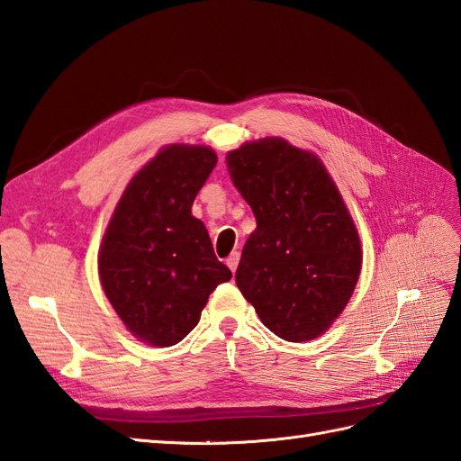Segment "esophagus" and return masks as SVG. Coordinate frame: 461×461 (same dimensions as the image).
Masks as SVG:
<instances>
[{"instance_id":"34e87169","label":"esophagus","mask_w":461,"mask_h":461,"mask_svg":"<svg viewBox=\"0 0 461 461\" xmlns=\"http://www.w3.org/2000/svg\"><path fill=\"white\" fill-rule=\"evenodd\" d=\"M239 261H240V254L239 252H232L229 258H227V265H229V269L234 273L236 271V267H239Z\"/></svg>"}]
</instances>
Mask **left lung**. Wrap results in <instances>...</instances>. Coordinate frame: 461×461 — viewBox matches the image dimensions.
Here are the masks:
<instances>
[{
    "mask_svg": "<svg viewBox=\"0 0 461 461\" xmlns=\"http://www.w3.org/2000/svg\"><path fill=\"white\" fill-rule=\"evenodd\" d=\"M227 167L258 222L236 269L242 296L276 337H321L361 269L359 236L337 185L313 153L283 138L229 151Z\"/></svg>",
    "mask_w": 461,
    "mask_h": 461,
    "instance_id": "1",
    "label": "left lung"
}]
</instances>
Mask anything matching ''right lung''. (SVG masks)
I'll return each instance as SVG.
<instances>
[{
	"instance_id": "1",
	"label": "right lung",
	"mask_w": 461,
	"mask_h": 461,
	"mask_svg": "<svg viewBox=\"0 0 461 461\" xmlns=\"http://www.w3.org/2000/svg\"><path fill=\"white\" fill-rule=\"evenodd\" d=\"M217 165L212 148H163L129 183L104 234L97 269L122 323L151 346H173L198 325L207 298L230 281L194 198Z\"/></svg>"
}]
</instances>
